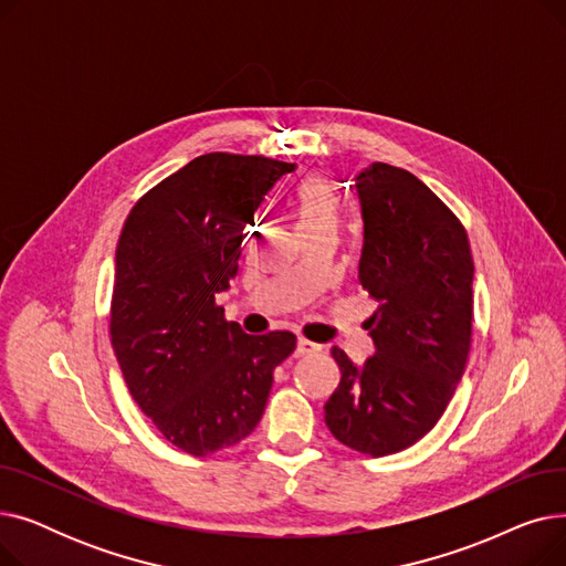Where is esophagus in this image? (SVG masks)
I'll use <instances>...</instances> for the list:
<instances>
[{
    "mask_svg": "<svg viewBox=\"0 0 566 566\" xmlns=\"http://www.w3.org/2000/svg\"><path fill=\"white\" fill-rule=\"evenodd\" d=\"M318 350H321L318 344H314L310 339H303V337L298 339V344H295V355H298V358H303V355H314Z\"/></svg>",
    "mask_w": 566,
    "mask_h": 566,
    "instance_id": "34e87169",
    "label": "esophagus"
}]
</instances>
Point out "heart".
<instances>
[{
  "label": "heart",
  "mask_w": 566,
  "mask_h": 566,
  "mask_svg": "<svg viewBox=\"0 0 566 566\" xmlns=\"http://www.w3.org/2000/svg\"><path fill=\"white\" fill-rule=\"evenodd\" d=\"M298 222L303 231L333 229L337 222V201L318 176L307 178L298 188Z\"/></svg>",
  "instance_id": "obj_1"
}]
</instances>
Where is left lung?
I'll list each match as a JSON object with an SVG mask.
<instances>
[{"label": "left lung", "instance_id": "8db88e82", "mask_svg": "<svg viewBox=\"0 0 566 566\" xmlns=\"http://www.w3.org/2000/svg\"><path fill=\"white\" fill-rule=\"evenodd\" d=\"M363 211L358 284L378 303L374 355L342 348L325 424L346 448L385 457L424 438L448 408L472 339V254L459 218L418 176L371 163L355 176Z\"/></svg>", "mask_w": 566, "mask_h": 566}]
</instances>
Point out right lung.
Masks as SVG:
<instances>
[{"label":"right lung","instance_id":"add662e5","mask_svg":"<svg viewBox=\"0 0 566 566\" xmlns=\"http://www.w3.org/2000/svg\"><path fill=\"white\" fill-rule=\"evenodd\" d=\"M295 165L206 154L135 206L118 235L109 337L128 390L192 457L248 438L295 335H245L216 295L238 273L245 229Z\"/></svg>","mask_w":566,"mask_h":566}]
</instances>
